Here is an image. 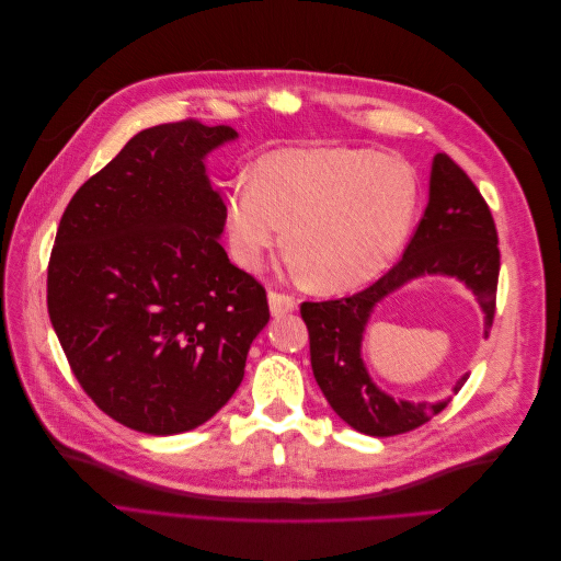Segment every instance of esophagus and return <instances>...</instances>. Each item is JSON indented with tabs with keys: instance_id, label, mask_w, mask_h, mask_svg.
<instances>
[{
	"instance_id": "esophagus-1",
	"label": "esophagus",
	"mask_w": 561,
	"mask_h": 561,
	"mask_svg": "<svg viewBox=\"0 0 561 561\" xmlns=\"http://www.w3.org/2000/svg\"><path fill=\"white\" fill-rule=\"evenodd\" d=\"M268 309L271 316H285V313H293L297 309V299L290 295H283V293H268Z\"/></svg>"
}]
</instances>
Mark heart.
<instances>
[{
	"label": "heart",
	"mask_w": 561,
	"mask_h": 561,
	"mask_svg": "<svg viewBox=\"0 0 561 561\" xmlns=\"http://www.w3.org/2000/svg\"><path fill=\"white\" fill-rule=\"evenodd\" d=\"M416 203L412 168L367 149L274 151L236 182L225 201V233L236 264L262 268L283 241L295 266L322 293L348 290L388 266Z\"/></svg>",
	"instance_id": "1"
}]
</instances>
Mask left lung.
Masks as SVG:
<instances>
[{
	"label": "left lung",
	"instance_id": "8db88e82",
	"mask_svg": "<svg viewBox=\"0 0 561 561\" xmlns=\"http://www.w3.org/2000/svg\"><path fill=\"white\" fill-rule=\"evenodd\" d=\"M499 268V233L486 201L463 168L439 151L433 159L428 206L398 264L351 297L301 304L313 377L332 410L351 428L371 437L410 433L443 412L447 402L393 400L375 386L360 355L365 325L377 304L407 280L443 274L463 280L478 297L489 336L496 313ZM461 386L463 379L454 390Z\"/></svg>",
	"mask_w": 561,
	"mask_h": 561
}]
</instances>
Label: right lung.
Masks as SVG:
<instances>
[{
	"mask_svg": "<svg viewBox=\"0 0 561 561\" xmlns=\"http://www.w3.org/2000/svg\"><path fill=\"white\" fill-rule=\"evenodd\" d=\"M231 126L140 130L79 186L48 260L50 325L100 410L147 435L192 431L241 386L266 290L233 266L208 151Z\"/></svg>",
	"mask_w": 561,
	"mask_h": 561,
	"instance_id": "right-lung-1",
	"label": "right lung"
}]
</instances>
